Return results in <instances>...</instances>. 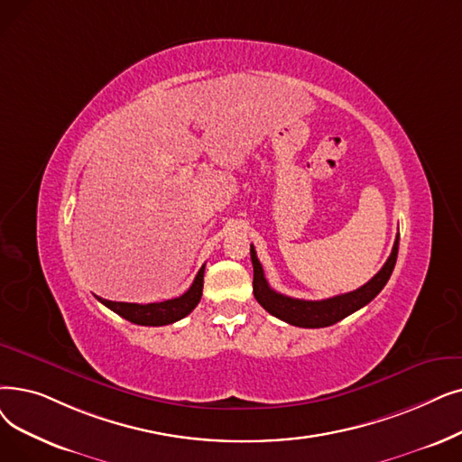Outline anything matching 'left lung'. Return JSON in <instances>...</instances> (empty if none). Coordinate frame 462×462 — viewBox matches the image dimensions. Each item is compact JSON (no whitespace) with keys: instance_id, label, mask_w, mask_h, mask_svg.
Listing matches in <instances>:
<instances>
[{"instance_id":"1","label":"left lung","mask_w":462,"mask_h":462,"mask_svg":"<svg viewBox=\"0 0 462 462\" xmlns=\"http://www.w3.org/2000/svg\"><path fill=\"white\" fill-rule=\"evenodd\" d=\"M398 239L400 234H396L394 245L391 251V256L366 285H363L356 291L337 294L327 300H300L291 298L281 292H275L264 277V270L260 260L256 258V251L251 245V260H253V292L256 302L263 306L268 313L273 317L285 320L289 325L302 327V328H325L330 327L337 320L346 319L347 315L355 313L356 310L365 308L368 302L381 292L387 285V281L394 270L396 256H398Z\"/></svg>"}]
</instances>
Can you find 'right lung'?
<instances>
[{
	"instance_id": "1",
	"label": "right lung",
	"mask_w": 462,
	"mask_h": 462,
	"mask_svg": "<svg viewBox=\"0 0 462 462\" xmlns=\"http://www.w3.org/2000/svg\"><path fill=\"white\" fill-rule=\"evenodd\" d=\"M204 270L206 266L199 268L190 289L185 294L171 300H164V302L128 304V302H111V300H104V298H97V300L104 306H107L111 311L125 317L134 325H142V327L171 325L175 320L187 317L198 306L199 298H202V289H204Z\"/></svg>"
}]
</instances>
